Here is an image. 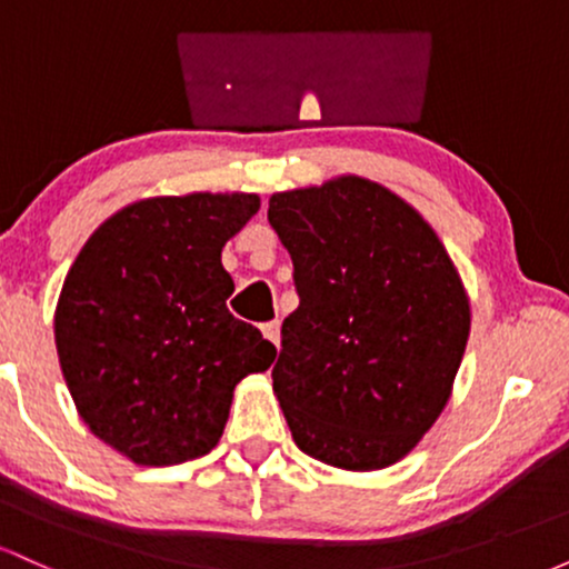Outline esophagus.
<instances>
[{"label":"esophagus","mask_w":569,"mask_h":569,"mask_svg":"<svg viewBox=\"0 0 569 569\" xmlns=\"http://www.w3.org/2000/svg\"><path fill=\"white\" fill-rule=\"evenodd\" d=\"M262 335H264V339H270L272 345H278L280 342V323L278 321L262 323Z\"/></svg>","instance_id":"34e87169"}]
</instances>
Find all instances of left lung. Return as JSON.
<instances>
[{
	"label": "left lung",
	"instance_id": "left-lung-1",
	"mask_svg": "<svg viewBox=\"0 0 569 569\" xmlns=\"http://www.w3.org/2000/svg\"><path fill=\"white\" fill-rule=\"evenodd\" d=\"M267 219L299 293L272 369L293 441L342 471L393 466L447 407L471 331L447 248L361 176L276 192Z\"/></svg>",
	"mask_w": 569,
	"mask_h": 569
}]
</instances>
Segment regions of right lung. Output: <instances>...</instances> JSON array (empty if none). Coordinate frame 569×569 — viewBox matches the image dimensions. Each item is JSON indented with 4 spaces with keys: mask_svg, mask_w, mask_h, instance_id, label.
I'll use <instances>...</instances> for the list:
<instances>
[{
    "mask_svg": "<svg viewBox=\"0 0 569 569\" xmlns=\"http://www.w3.org/2000/svg\"><path fill=\"white\" fill-rule=\"evenodd\" d=\"M259 194L192 192L117 211L82 246L56 307V348L80 417L136 466L217 447L234 385L276 345L227 310L221 248Z\"/></svg>",
    "mask_w": 569,
    "mask_h": 569,
    "instance_id": "obj_1",
    "label": "right lung"
}]
</instances>
